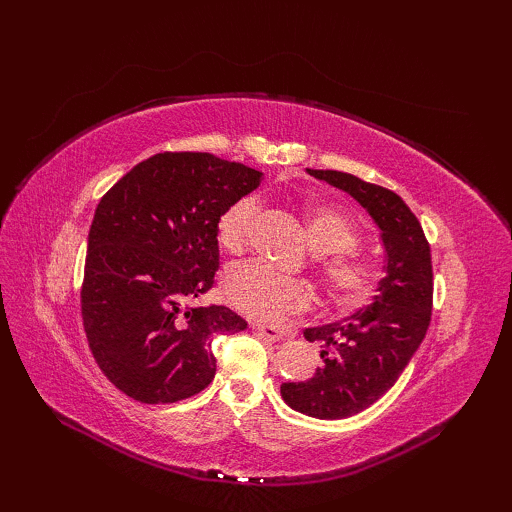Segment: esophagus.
Here are the masks:
<instances>
[{
    "label": "esophagus",
    "instance_id": "1",
    "mask_svg": "<svg viewBox=\"0 0 512 512\" xmlns=\"http://www.w3.org/2000/svg\"><path fill=\"white\" fill-rule=\"evenodd\" d=\"M262 337L269 339V342H277V339H282V331L275 329V327H269V324H256L254 327Z\"/></svg>",
    "mask_w": 512,
    "mask_h": 512
}]
</instances>
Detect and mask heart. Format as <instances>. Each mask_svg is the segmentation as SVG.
<instances>
[{"label":"heart","instance_id":"b5f03b06","mask_svg":"<svg viewBox=\"0 0 512 512\" xmlns=\"http://www.w3.org/2000/svg\"><path fill=\"white\" fill-rule=\"evenodd\" d=\"M256 200L241 198L218 224V239L228 252L243 247L254 220ZM303 224L307 243L322 254L320 280L327 297L344 309L367 305L382 286V269L374 260L354 254L359 232L354 222L337 207L318 198L303 203ZM224 297L239 312L254 318H275L301 312L309 305V290L303 282L280 275L265 262H241L224 275Z\"/></svg>","mask_w":512,"mask_h":512}]
</instances>
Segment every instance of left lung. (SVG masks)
Here are the masks:
<instances>
[{
  "mask_svg": "<svg viewBox=\"0 0 512 512\" xmlns=\"http://www.w3.org/2000/svg\"><path fill=\"white\" fill-rule=\"evenodd\" d=\"M307 173L350 194L380 228L384 277L371 305L307 329L322 339V365L312 378L284 382L282 399L301 414L335 421L369 408L391 389L425 339L431 320V250L416 215L395 192L339 170Z\"/></svg>",
  "mask_w": 512,
  "mask_h": 512,
  "instance_id": "obj_1",
  "label": "left lung"
}]
</instances>
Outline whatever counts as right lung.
<instances>
[{
    "instance_id": "add662e5",
    "label": "right lung",
    "mask_w": 512,
    "mask_h": 512,
    "mask_svg": "<svg viewBox=\"0 0 512 512\" xmlns=\"http://www.w3.org/2000/svg\"><path fill=\"white\" fill-rule=\"evenodd\" d=\"M262 173L211 153H156L98 203L81 312L94 359L121 393L175 404L211 384L213 335L245 331L224 305L185 307L213 286L222 215Z\"/></svg>"
}]
</instances>
